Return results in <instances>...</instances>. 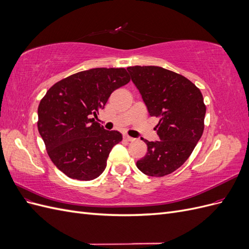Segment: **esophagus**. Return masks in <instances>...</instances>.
<instances>
[{
  "mask_svg": "<svg viewBox=\"0 0 249 249\" xmlns=\"http://www.w3.org/2000/svg\"><path fill=\"white\" fill-rule=\"evenodd\" d=\"M124 140H126V141H134V140H135L133 137L127 136V135H124Z\"/></svg>",
  "mask_w": 249,
  "mask_h": 249,
  "instance_id": "esophagus-1",
  "label": "esophagus"
}]
</instances>
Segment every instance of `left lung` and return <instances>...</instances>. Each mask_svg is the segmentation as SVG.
I'll use <instances>...</instances> for the list:
<instances>
[{"mask_svg":"<svg viewBox=\"0 0 249 249\" xmlns=\"http://www.w3.org/2000/svg\"><path fill=\"white\" fill-rule=\"evenodd\" d=\"M144 101L156 125L159 141H148L147 153L137 161L138 169L149 177L167 176L187 161L205 129L206 105L199 88L184 76L160 66L126 69Z\"/></svg>","mask_w":249,"mask_h":249,"instance_id":"left-lung-1","label":"left lung"}]
</instances>
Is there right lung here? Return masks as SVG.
<instances>
[{"mask_svg": "<svg viewBox=\"0 0 249 249\" xmlns=\"http://www.w3.org/2000/svg\"><path fill=\"white\" fill-rule=\"evenodd\" d=\"M130 80L125 69H92L57 82L42 97L38 132L50 159L65 176L91 180L106 168L111 149L123 135L105 130L91 117Z\"/></svg>", "mask_w": 249, "mask_h": 249, "instance_id": "obj_1", "label": "right lung"}]
</instances>
